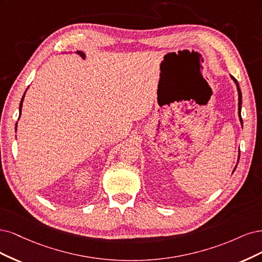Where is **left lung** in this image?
Here are the masks:
<instances>
[{
  "instance_id": "8db88e82",
  "label": "left lung",
  "mask_w": 262,
  "mask_h": 262,
  "mask_svg": "<svg viewBox=\"0 0 262 262\" xmlns=\"http://www.w3.org/2000/svg\"><path fill=\"white\" fill-rule=\"evenodd\" d=\"M232 78H233V80L235 81V83H236V86H237V90H238V115H239V119H241V123L243 124V120H242V115H241V110H242V91H241V89H239V85H238V82H237V80H236L233 76H232ZM235 171V170H234Z\"/></svg>"
}]
</instances>
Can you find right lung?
<instances>
[{
  "label": "right lung",
  "mask_w": 262,
  "mask_h": 262,
  "mask_svg": "<svg viewBox=\"0 0 262 262\" xmlns=\"http://www.w3.org/2000/svg\"><path fill=\"white\" fill-rule=\"evenodd\" d=\"M77 54H78V55H80L81 57H85V54H83V53H82V52H80V51H77ZM24 97H25V95L23 96L21 101H20V104H19V114L21 113V105H23V100H24ZM16 127H17V124H16Z\"/></svg>",
  "instance_id": "1"
}]
</instances>
